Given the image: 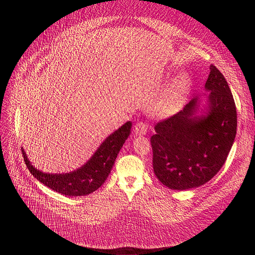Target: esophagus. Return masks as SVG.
<instances>
[{"label":"esophagus","mask_w":255,"mask_h":255,"mask_svg":"<svg viewBox=\"0 0 255 255\" xmlns=\"http://www.w3.org/2000/svg\"><path fill=\"white\" fill-rule=\"evenodd\" d=\"M133 131L136 135H145L147 133V125L145 124L144 122H138L134 126Z\"/></svg>","instance_id":"obj_1"}]
</instances>
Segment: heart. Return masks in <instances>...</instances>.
<instances>
[{"mask_svg":"<svg viewBox=\"0 0 255 255\" xmlns=\"http://www.w3.org/2000/svg\"><path fill=\"white\" fill-rule=\"evenodd\" d=\"M191 87V79L187 74H180L175 77L167 86L155 107V113L158 116L171 114L178 105L183 102Z\"/></svg>","mask_w":255,"mask_h":255,"instance_id":"obj_1","label":"heart"}]
</instances>
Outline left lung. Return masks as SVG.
<instances>
[{
    "label": "left lung",
    "mask_w": 255,
    "mask_h": 255,
    "mask_svg": "<svg viewBox=\"0 0 255 255\" xmlns=\"http://www.w3.org/2000/svg\"><path fill=\"white\" fill-rule=\"evenodd\" d=\"M205 89L210 92L205 115H196V97L183 110L158 122L150 138L153 171L171 190L206 184L225 163L235 139V102L224 76L213 64Z\"/></svg>",
    "instance_id": "obj_1"
}]
</instances>
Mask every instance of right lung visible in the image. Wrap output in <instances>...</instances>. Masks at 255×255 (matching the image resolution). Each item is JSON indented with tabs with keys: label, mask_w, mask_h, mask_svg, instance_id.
Instances as JSON below:
<instances>
[{
	"label": "right lung",
	"mask_w": 255,
	"mask_h": 255,
	"mask_svg": "<svg viewBox=\"0 0 255 255\" xmlns=\"http://www.w3.org/2000/svg\"><path fill=\"white\" fill-rule=\"evenodd\" d=\"M131 127L132 123L128 121L108 136L86 164L69 173L50 174L38 170L30 163L22 148L24 161L33 176L49 189L64 196H86L98 190L105 183L120 149L130 134Z\"/></svg>",
	"instance_id": "add662e5"
}]
</instances>
